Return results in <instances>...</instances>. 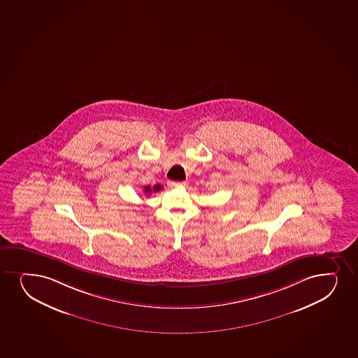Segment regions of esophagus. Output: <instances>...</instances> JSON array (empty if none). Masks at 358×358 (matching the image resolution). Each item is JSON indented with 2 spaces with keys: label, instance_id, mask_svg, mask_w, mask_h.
<instances>
[{
  "label": "esophagus",
  "instance_id": "34e87169",
  "mask_svg": "<svg viewBox=\"0 0 358 358\" xmlns=\"http://www.w3.org/2000/svg\"><path fill=\"white\" fill-rule=\"evenodd\" d=\"M169 184V187H178V186H184L185 185V181H169L167 182Z\"/></svg>",
  "mask_w": 358,
  "mask_h": 358
}]
</instances>
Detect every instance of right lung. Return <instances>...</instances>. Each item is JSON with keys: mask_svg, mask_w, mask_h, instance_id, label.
<instances>
[{"mask_svg": "<svg viewBox=\"0 0 358 358\" xmlns=\"http://www.w3.org/2000/svg\"><path fill=\"white\" fill-rule=\"evenodd\" d=\"M160 189H162V186H161L160 184L154 185V187H150V186H145V187H144V194H152V192H157V191H160Z\"/></svg>", "mask_w": 358, "mask_h": 358, "instance_id": "add662e5", "label": "right lung"}]
</instances>
